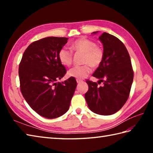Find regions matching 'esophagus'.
I'll use <instances>...</instances> for the list:
<instances>
[{
	"instance_id": "esophagus-1",
	"label": "esophagus",
	"mask_w": 153,
	"mask_h": 153,
	"mask_svg": "<svg viewBox=\"0 0 153 153\" xmlns=\"http://www.w3.org/2000/svg\"><path fill=\"white\" fill-rule=\"evenodd\" d=\"M76 81H77V83H81V82H83L82 80L79 79H76Z\"/></svg>"
}]
</instances>
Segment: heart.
Listing matches in <instances>:
<instances>
[{"label": "heart", "mask_w": 153, "mask_h": 153, "mask_svg": "<svg viewBox=\"0 0 153 153\" xmlns=\"http://www.w3.org/2000/svg\"><path fill=\"white\" fill-rule=\"evenodd\" d=\"M70 48L76 53H83V66H74L69 70L68 76L82 79L85 78L91 71V66H99L105 57L103 48L97 45L96 43L86 37H81L74 41L70 44ZM58 59L65 66H70L72 64L73 53L68 48L63 47L58 52Z\"/></svg>", "instance_id": "obj_1"}]
</instances>
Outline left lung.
<instances>
[{
    "label": "left lung",
    "mask_w": 153,
    "mask_h": 153,
    "mask_svg": "<svg viewBox=\"0 0 153 153\" xmlns=\"http://www.w3.org/2000/svg\"><path fill=\"white\" fill-rule=\"evenodd\" d=\"M99 39L103 44L105 57L93 76L99 81L97 83L86 80L89 89L85 97L91 111L111 115L121 109L128 99L134 70L128 51L118 38L105 32ZM101 81L104 86L99 87L98 84Z\"/></svg>",
    "instance_id": "obj_1"
}]
</instances>
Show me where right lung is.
Returning a JSON list of instances; mask_svg holds the SVG:
<instances>
[{
	"label": "right lung",
	"instance_id": "obj_1",
	"mask_svg": "<svg viewBox=\"0 0 153 153\" xmlns=\"http://www.w3.org/2000/svg\"><path fill=\"white\" fill-rule=\"evenodd\" d=\"M68 39L48 37L33 42L25 49L19 65L23 97L38 114L48 119L68 111L77 86L74 77L56 82L66 74L58 54Z\"/></svg>",
	"mask_w": 153,
	"mask_h": 153
}]
</instances>
